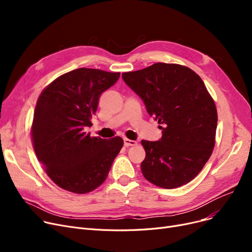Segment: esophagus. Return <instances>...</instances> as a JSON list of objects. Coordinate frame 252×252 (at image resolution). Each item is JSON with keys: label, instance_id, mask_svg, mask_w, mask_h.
Instances as JSON below:
<instances>
[{"label": "esophagus", "instance_id": "1", "mask_svg": "<svg viewBox=\"0 0 252 252\" xmlns=\"http://www.w3.org/2000/svg\"><path fill=\"white\" fill-rule=\"evenodd\" d=\"M124 143H125V146H126V147H129V146H136V145L138 144L136 141H133V140H128V139H125V140H124Z\"/></svg>", "mask_w": 252, "mask_h": 252}]
</instances>
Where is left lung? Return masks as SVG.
<instances>
[{
  "label": "left lung",
  "instance_id": "8db88e82",
  "mask_svg": "<svg viewBox=\"0 0 252 252\" xmlns=\"http://www.w3.org/2000/svg\"><path fill=\"white\" fill-rule=\"evenodd\" d=\"M123 79L161 125L159 140L141 142L146 151L143 176L164 189L189 183L215 147L218 113L203 81L186 66L166 63L125 72Z\"/></svg>",
  "mask_w": 252,
  "mask_h": 252
}]
</instances>
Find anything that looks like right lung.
<instances>
[{
    "label": "right lung",
    "mask_w": 252,
    "mask_h": 252,
    "mask_svg": "<svg viewBox=\"0 0 252 252\" xmlns=\"http://www.w3.org/2000/svg\"><path fill=\"white\" fill-rule=\"evenodd\" d=\"M119 72L77 68L50 84L38 97L32 139L47 175L64 190L85 194L108 176L124 140L92 138L86 133L102 93L112 87Z\"/></svg>",
    "instance_id": "add662e5"
}]
</instances>
